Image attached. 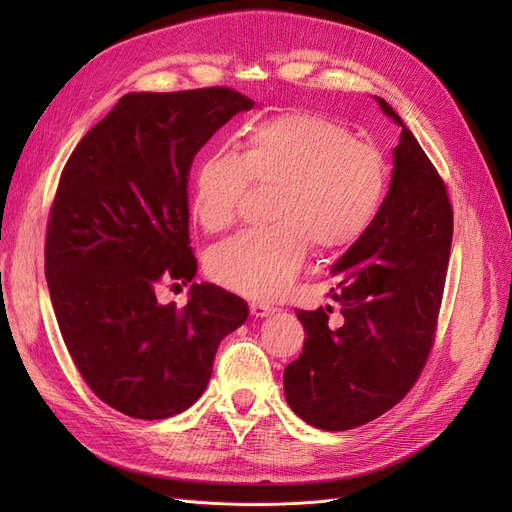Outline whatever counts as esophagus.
Segmentation results:
<instances>
[{
	"label": "esophagus",
	"instance_id": "esophagus-1",
	"mask_svg": "<svg viewBox=\"0 0 512 512\" xmlns=\"http://www.w3.org/2000/svg\"><path fill=\"white\" fill-rule=\"evenodd\" d=\"M275 312V307L269 305V303H260V301H252L250 303V314L256 316V318H265L269 314Z\"/></svg>",
	"mask_w": 512,
	"mask_h": 512
}]
</instances>
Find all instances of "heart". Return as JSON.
Wrapping results in <instances>:
<instances>
[{"instance_id": "b5f03b06", "label": "heart", "mask_w": 512, "mask_h": 512, "mask_svg": "<svg viewBox=\"0 0 512 512\" xmlns=\"http://www.w3.org/2000/svg\"><path fill=\"white\" fill-rule=\"evenodd\" d=\"M252 185L273 188L269 220L207 254L220 286L252 299H280L312 250L352 245L376 220L389 185L382 153L356 141L342 123L318 113L262 121L243 138L241 153L213 149L194 166L190 213L207 232L237 222Z\"/></svg>"}]
</instances>
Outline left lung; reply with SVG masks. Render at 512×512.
Wrapping results in <instances>:
<instances>
[{
  "label": "left lung",
  "mask_w": 512,
  "mask_h": 512,
  "mask_svg": "<svg viewBox=\"0 0 512 512\" xmlns=\"http://www.w3.org/2000/svg\"><path fill=\"white\" fill-rule=\"evenodd\" d=\"M401 126L393 181L376 220L333 267V307L297 309L303 350L284 369L288 406L324 431L374 421L404 399L436 342L453 239L446 183Z\"/></svg>",
  "instance_id": "8db88e82"
}]
</instances>
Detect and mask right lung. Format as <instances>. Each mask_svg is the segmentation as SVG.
Listing matches in <instances>:
<instances>
[{
    "instance_id": "obj_1",
    "label": "right lung",
    "mask_w": 512,
    "mask_h": 512,
    "mask_svg": "<svg viewBox=\"0 0 512 512\" xmlns=\"http://www.w3.org/2000/svg\"><path fill=\"white\" fill-rule=\"evenodd\" d=\"M252 106L230 87L128 94L61 170L44 243L59 331L89 389L132 418L188 410L220 342L247 318V303L215 284H192L181 309L156 290L194 280L192 162Z\"/></svg>"
}]
</instances>
